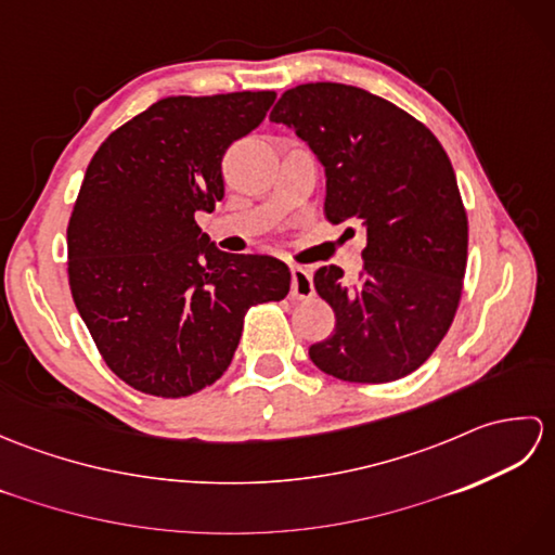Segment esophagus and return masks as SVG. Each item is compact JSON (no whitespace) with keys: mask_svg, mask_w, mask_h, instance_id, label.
I'll return each mask as SVG.
<instances>
[{"mask_svg":"<svg viewBox=\"0 0 555 555\" xmlns=\"http://www.w3.org/2000/svg\"><path fill=\"white\" fill-rule=\"evenodd\" d=\"M291 296L298 298V300L314 296V284H312L310 269L291 267Z\"/></svg>","mask_w":555,"mask_h":555,"instance_id":"obj_1","label":"esophagus"}]
</instances>
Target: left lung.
Segmentation results:
<instances>
[{
	"instance_id": "8db88e82",
	"label": "left lung",
	"mask_w": 555,
	"mask_h": 555,
	"mask_svg": "<svg viewBox=\"0 0 555 555\" xmlns=\"http://www.w3.org/2000/svg\"><path fill=\"white\" fill-rule=\"evenodd\" d=\"M269 119L320 159L326 219L367 235L358 279L336 264L314 271L336 328L310 360L344 382L403 379L441 344L463 293L467 215L451 159L408 112L344 82L291 88Z\"/></svg>"
}]
</instances>
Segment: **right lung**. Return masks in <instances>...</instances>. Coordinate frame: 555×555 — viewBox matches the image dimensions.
I'll return each instance as SVG.
<instances>
[{
    "instance_id": "obj_1",
    "label": "right lung",
    "mask_w": 555,
    "mask_h": 555,
    "mask_svg": "<svg viewBox=\"0 0 555 555\" xmlns=\"http://www.w3.org/2000/svg\"><path fill=\"white\" fill-rule=\"evenodd\" d=\"M274 100L164 98L88 164L66 231L70 296L104 362L138 391H203L229 370L247 308L288 296L281 259L223 253L195 223L223 197L229 145Z\"/></svg>"
}]
</instances>
